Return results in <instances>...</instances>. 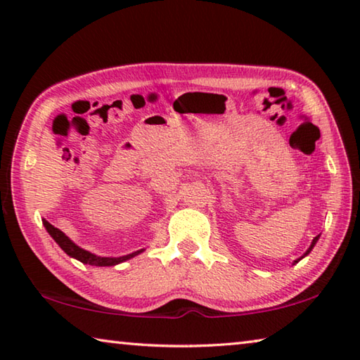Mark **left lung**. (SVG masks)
Wrapping results in <instances>:
<instances>
[{
  "label": "left lung",
  "instance_id": "1",
  "mask_svg": "<svg viewBox=\"0 0 360 360\" xmlns=\"http://www.w3.org/2000/svg\"><path fill=\"white\" fill-rule=\"evenodd\" d=\"M318 240H319V235H318V236H314V240H313V241H311V245H309V248H308V249H307V252H304V254H303V255H302V257H300V259H297V260H295V262H294V264H297V262H300V260H302V259H303V257H307V255H308V254H309V252H311V249H313V248H314V245H316V243H318Z\"/></svg>",
  "mask_w": 360,
  "mask_h": 360
}]
</instances>
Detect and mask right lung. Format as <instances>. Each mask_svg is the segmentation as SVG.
Masks as SVG:
<instances>
[{
	"label": "right lung",
	"instance_id": "add662e5",
	"mask_svg": "<svg viewBox=\"0 0 360 360\" xmlns=\"http://www.w3.org/2000/svg\"><path fill=\"white\" fill-rule=\"evenodd\" d=\"M42 224H44L46 230L49 231V235L52 236L53 240H56L57 245L63 249V251L70 255V257L76 259L79 262H82V264H87V265H94V266H114V265H119L122 264V262L129 260V259H133L135 255L141 254L144 249H139V251L136 252H131V254H127V255H122V257H101V255H96V254H92L89 251H85V249L79 248L76 243H72L68 236H66L62 230H58L53 227L52 224H49L46 219L42 221Z\"/></svg>",
	"mask_w": 360,
	"mask_h": 360
}]
</instances>
